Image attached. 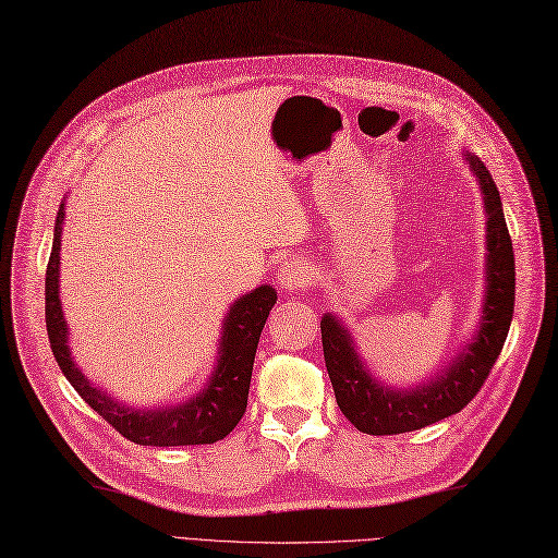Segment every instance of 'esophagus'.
Instances as JSON below:
<instances>
[{
  "label": "esophagus",
  "instance_id": "34e87169",
  "mask_svg": "<svg viewBox=\"0 0 558 558\" xmlns=\"http://www.w3.org/2000/svg\"><path fill=\"white\" fill-rule=\"evenodd\" d=\"M276 278L284 292H299L308 288V282L313 280V268L304 259H292L278 268Z\"/></svg>",
  "mask_w": 558,
  "mask_h": 558
}]
</instances>
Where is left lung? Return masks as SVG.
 Segmentation results:
<instances>
[{
	"mask_svg": "<svg viewBox=\"0 0 558 558\" xmlns=\"http://www.w3.org/2000/svg\"><path fill=\"white\" fill-rule=\"evenodd\" d=\"M462 157L471 174L476 177L485 209V284L474 337L464 341L460 353L434 373V377L412 387H393L369 373L351 330L341 318L325 313L320 320L325 367L337 405L363 434L391 436L415 432L460 412L488 379L505 347L513 316V290H517L511 238L490 171L474 153L464 150Z\"/></svg>",
	"mask_w": 558,
	"mask_h": 558,
	"instance_id": "8db88e82",
	"label": "left lung"
}]
</instances>
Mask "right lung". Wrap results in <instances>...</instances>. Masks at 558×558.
<instances>
[{
  "label": "right lung",
  "mask_w": 558,
  "mask_h": 558,
  "mask_svg": "<svg viewBox=\"0 0 558 558\" xmlns=\"http://www.w3.org/2000/svg\"><path fill=\"white\" fill-rule=\"evenodd\" d=\"M65 221V199L56 214L53 245L47 266V332L53 359L63 369L65 379L108 424L138 446L171 448V446H205L217 442L233 432L245 415L254 353L266 325L270 308L278 302L274 284H262L231 304L221 323V339L217 347V365L205 387L183 403L157 408H134L112 398L92 379L84 377L70 351V327L61 306V235Z\"/></svg>",
  "instance_id": "add662e5"
}]
</instances>
